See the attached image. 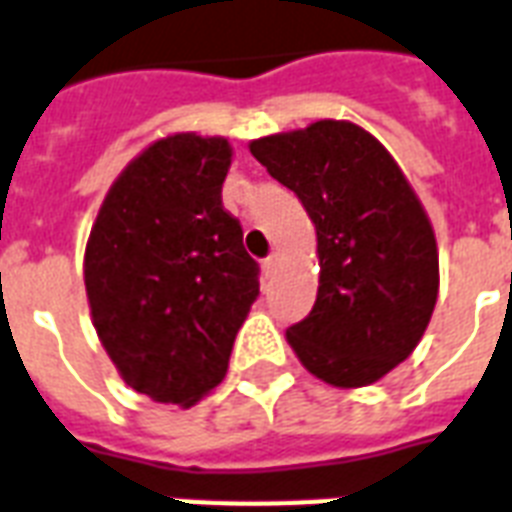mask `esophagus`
Segmentation results:
<instances>
[{
  "mask_svg": "<svg viewBox=\"0 0 512 512\" xmlns=\"http://www.w3.org/2000/svg\"><path fill=\"white\" fill-rule=\"evenodd\" d=\"M275 267H278V256H267V259L261 261V270H264V275L270 278L272 272H275Z\"/></svg>",
  "mask_w": 512,
  "mask_h": 512,
  "instance_id": "34e87169",
  "label": "esophagus"
}]
</instances>
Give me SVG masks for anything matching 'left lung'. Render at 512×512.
Listing matches in <instances>:
<instances>
[{
	"mask_svg": "<svg viewBox=\"0 0 512 512\" xmlns=\"http://www.w3.org/2000/svg\"><path fill=\"white\" fill-rule=\"evenodd\" d=\"M251 153L297 194L318 237V297L286 340L329 386H370L416 351L437 302V242L416 191L351 121L270 134Z\"/></svg>",
	"mask_w": 512,
	"mask_h": 512,
	"instance_id": "obj_1",
	"label": "left lung"
}]
</instances>
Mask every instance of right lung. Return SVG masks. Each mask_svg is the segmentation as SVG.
<instances>
[{
	"instance_id": "1",
	"label": "right lung",
	"mask_w": 512,
	"mask_h": 512,
	"mask_svg": "<svg viewBox=\"0 0 512 512\" xmlns=\"http://www.w3.org/2000/svg\"><path fill=\"white\" fill-rule=\"evenodd\" d=\"M224 137L172 134L118 175L86 245L88 305L121 378L145 397L191 407L229 370L259 297V264L221 202Z\"/></svg>"
}]
</instances>
